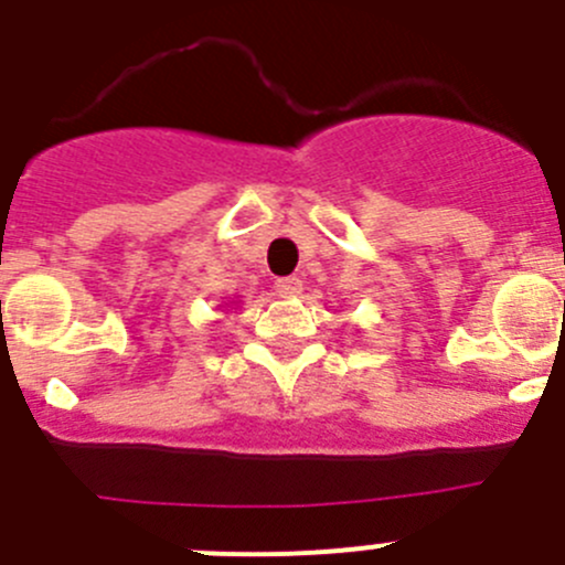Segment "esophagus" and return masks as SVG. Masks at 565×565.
Segmentation results:
<instances>
[{
  "mask_svg": "<svg viewBox=\"0 0 565 565\" xmlns=\"http://www.w3.org/2000/svg\"><path fill=\"white\" fill-rule=\"evenodd\" d=\"M276 289H278V295H281V298H298L300 289H303V284H300V278L287 276V278H278Z\"/></svg>",
  "mask_w": 565,
  "mask_h": 565,
  "instance_id": "esophagus-1",
  "label": "esophagus"
}]
</instances>
